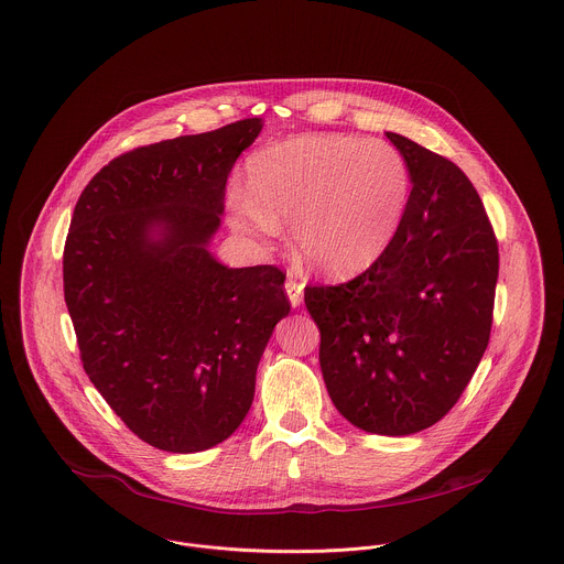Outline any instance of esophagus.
<instances>
[{
	"mask_svg": "<svg viewBox=\"0 0 564 564\" xmlns=\"http://www.w3.org/2000/svg\"><path fill=\"white\" fill-rule=\"evenodd\" d=\"M303 283L299 281V279H294V276H290L288 281H285V292H288V299H290V303H292V307H299L301 305V301H303Z\"/></svg>",
	"mask_w": 564,
	"mask_h": 564,
	"instance_id": "esophagus-1",
	"label": "esophagus"
}]
</instances>
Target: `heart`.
Returning a JSON list of instances; mask_svg holds the SVG:
<instances>
[{
    "instance_id": "1",
    "label": "heart",
    "mask_w": 564,
    "mask_h": 564,
    "mask_svg": "<svg viewBox=\"0 0 564 564\" xmlns=\"http://www.w3.org/2000/svg\"><path fill=\"white\" fill-rule=\"evenodd\" d=\"M250 195L230 197L232 228L270 246L279 221L310 265L325 274H356L394 239L410 197L401 152L379 139L312 134L274 143L250 161Z\"/></svg>"
}]
</instances>
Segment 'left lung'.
Returning a JSON list of instances; mask_svg holds the SVG:
<instances>
[{"instance_id":"8db88e82","label":"left lung","mask_w":564,"mask_h":564,"mask_svg":"<svg viewBox=\"0 0 564 564\" xmlns=\"http://www.w3.org/2000/svg\"><path fill=\"white\" fill-rule=\"evenodd\" d=\"M386 134L412 178L401 226L356 279L307 285L305 305L334 408L358 430L408 436L456 405L487 349L498 241L456 163Z\"/></svg>"}]
</instances>
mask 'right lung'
Masks as SVG:
<instances>
[{
    "label": "right lung",
    "instance_id": "right-lung-1",
    "mask_svg": "<svg viewBox=\"0 0 564 564\" xmlns=\"http://www.w3.org/2000/svg\"><path fill=\"white\" fill-rule=\"evenodd\" d=\"M259 117L134 148L75 206L64 299L90 383L143 443L195 454L232 436L252 399L285 274L228 268L208 246Z\"/></svg>",
    "mask_w": 564,
    "mask_h": 564
}]
</instances>
